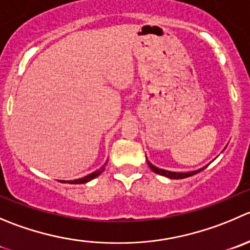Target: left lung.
Masks as SVG:
<instances>
[{"label": "left lung", "mask_w": 250, "mask_h": 250, "mask_svg": "<svg viewBox=\"0 0 250 250\" xmlns=\"http://www.w3.org/2000/svg\"><path fill=\"white\" fill-rule=\"evenodd\" d=\"M146 161H147V160H146ZM147 165H149V167L152 169V171L155 172V173L161 174V176H165V177H167V178H171V179H182V178H187V177L194 176V174H197L198 172L203 171V169L207 167V166H205V167H203V168L197 169V171H190V172H171V171H166V169L159 168V167L154 166V165H152L151 162H149V161H147Z\"/></svg>", "instance_id": "obj_1"}]
</instances>
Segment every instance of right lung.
Here are the masks:
<instances>
[{
	"instance_id": "1",
	"label": "right lung",
	"mask_w": 250,
	"mask_h": 250,
	"mask_svg": "<svg viewBox=\"0 0 250 250\" xmlns=\"http://www.w3.org/2000/svg\"><path fill=\"white\" fill-rule=\"evenodd\" d=\"M106 164H107V161H106V162H105V165H103V166H101L100 168H99V169H96L95 172H93V173L88 174V176L83 177V178L74 179V181H68V183H71V184H82V183H86V182H89V181H91V179L96 178V177H98L99 174H100L101 172L104 171V169H105V166H106ZM61 182H63V183H66V181H61Z\"/></svg>"
}]
</instances>
